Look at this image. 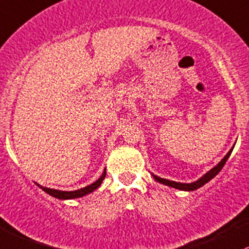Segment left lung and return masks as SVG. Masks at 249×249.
<instances>
[{"label":"left lung","mask_w":249,"mask_h":249,"mask_svg":"<svg viewBox=\"0 0 249 249\" xmlns=\"http://www.w3.org/2000/svg\"><path fill=\"white\" fill-rule=\"evenodd\" d=\"M232 148L231 151L227 153V156L223 158V159L221 160L220 162H218L217 166H215L213 168H211L209 172L207 173V175L203 176L202 178L198 179L197 181H195V183H191V184H184V183H177V181H171V180H167V179H164V178H160V177H157V176H153L154 178H156L157 181H159V183L161 184H165V185H168V186H172V188H176V189H179V190H185V191H194V190H197L200 186L204 185L205 183H208V181L211 180L213 177H215L216 175H217L218 172L222 170V167L224 166V164H226V161L228 160L229 156H231Z\"/></svg>","instance_id":"8db88e82"}]
</instances>
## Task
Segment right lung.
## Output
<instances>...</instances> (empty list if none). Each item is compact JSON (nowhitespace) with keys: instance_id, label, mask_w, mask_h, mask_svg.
I'll use <instances>...</instances> for the list:
<instances>
[{"instance_id":"obj_1","label":"right lung","mask_w":249,"mask_h":249,"mask_svg":"<svg viewBox=\"0 0 249 249\" xmlns=\"http://www.w3.org/2000/svg\"><path fill=\"white\" fill-rule=\"evenodd\" d=\"M106 170H104L103 175L101 176L100 179L98 180H96L95 183H92L91 185L87 186V188H83V189H79V190H76V191H59V190H54V189H49V188H42V186H40L42 190H44L45 192H47V194L51 195V196L55 197V198H59V199H72V198H78V197H82V196H85V195L90 194V192H92L93 190H96L98 188V186L101 185V183L103 181L104 177H106Z\"/></svg>"}]
</instances>
